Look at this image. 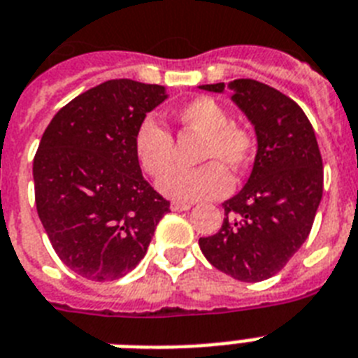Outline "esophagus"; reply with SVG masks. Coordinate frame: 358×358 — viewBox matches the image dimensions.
Segmentation results:
<instances>
[{
    "instance_id": "esophagus-1",
    "label": "esophagus",
    "mask_w": 358,
    "mask_h": 358,
    "mask_svg": "<svg viewBox=\"0 0 358 358\" xmlns=\"http://www.w3.org/2000/svg\"><path fill=\"white\" fill-rule=\"evenodd\" d=\"M190 206H192L190 203H182V201H172L170 208H172L173 212H182V210H188Z\"/></svg>"
}]
</instances>
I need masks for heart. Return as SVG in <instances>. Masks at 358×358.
I'll use <instances>...</instances> for the list:
<instances>
[{
    "label": "heart",
    "instance_id": "1",
    "mask_svg": "<svg viewBox=\"0 0 358 358\" xmlns=\"http://www.w3.org/2000/svg\"><path fill=\"white\" fill-rule=\"evenodd\" d=\"M173 117L185 129L201 133L197 161H208L192 170H179L161 185L166 196L179 201L210 199L225 194L230 177L250 166L258 137L250 124L230 119L229 109L212 96H196L173 111ZM135 157L144 172L161 181L176 166V144L172 133L155 120L146 119L133 138Z\"/></svg>",
    "mask_w": 358,
    "mask_h": 358
}]
</instances>
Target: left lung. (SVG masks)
Here are the masks:
<instances>
[{
  "instance_id": "1",
  "label": "left lung",
  "mask_w": 358,
  "mask_h": 358,
  "mask_svg": "<svg viewBox=\"0 0 358 358\" xmlns=\"http://www.w3.org/2000/svg\"><path fill=\"white\" fill-rule=\"evenodd\" d=\"M232 100L254 124L258 153L247 185L223 203L225 220L214 236L199 238L201 252L239 282L280 273L311 232L324 190V164L302 108L258 80L230 82ZM201 90L223 93L225 84Z\"/></svg>"
}]
</instances>
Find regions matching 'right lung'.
<instances>
[{"mask_svg":"<svg viewBox=\"0 0 358 358\" xmlns=\"http://www.w3.org/2000/svg\"><path fill=\"white\" fill-rule=\"evenodd\" d=\"M162 85L108 80L52 117L32 162L40 221L58 258L82 278L111 282L137 267L170 201L141 172L133 150Z\"/></svg>","mask_w":358,"mask_h":358,"instance_id":"right-lung-1","label":"right lung"}]
</instances>
